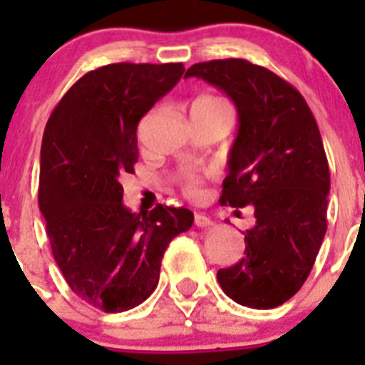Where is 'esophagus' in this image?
<instances>
[{"instance_id": "34e87169", "label": "esophagus", "mask_w": 365, "mask_h": 365, "mask_svg": "<svg viewBox=\"0 0 365 365\" xmlns=\"http://www.w3.org/2000/svg\"><path fill=\"white\" fill-rule=\"evenodd\" d=\"M193 222H195V227L197 228H208L214 225V221H212L208 215L205 214H195V217H193Z\"/></svg>"}]
</instances>
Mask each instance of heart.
<instances>
[{
	"label": "heart",
	"instance_id": "heart-1",
	"mask_svg": "<svg viewBox=\"0 0 365 365\" xmlns=\"http://www.w3.org/2000/svg\"><path fill=\"white\" fill-rule=\"evenodd\" d=\"M199 104L221 106V104H225V102H222L221 98H215V96H201V98H197L195 102H193V106H199ZM201 186H202V180L199 179V177H195V175L186 177L185 188H186V193H188V195H192V197H199L202 192Z\"/></svg>",
	"mask_w": 365,
	"mask_h": 365
}]
</instances>
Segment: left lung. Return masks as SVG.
I'll list each match as a JSON object with an SVG mask.
<instances>
[{"label":"left lung","mask_w":365,"mask_h":365,"mask_svg":"<svg viewBox=\"0 0 365 365\" xmlns=\"http://www.w3.org/2000/svg\"><path fill=\"white\" fill-rule=\"evenodd\" d=\"M190 76L219 87L237 109L219 201L256 215L245 256L219 269L217 282L245 307H278L309 278L327 230L331 177L318 124L296 87L241 58L195 63Z\"/></svg>","instance_id":"obj_1"}]
</instances>
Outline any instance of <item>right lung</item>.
Instances as JSON below:
<instances>
[{
  "instance_id": "add662e5",
  "label": "right lung",
  "mask_w": 365,
  "mask_h": 365,
  "mask_svg": "<svg viewBox=\"0 0 365 365\" xmlns=\"http://www.w3.org/2000/svg\"><path fill=\"white\" fill-rule=\"evenodd\" d=\"M182 73V63L98 67L62 96L45 125L38 202L54 261L71 291L100 311H130L150 298L164 250L192 227L188 208L130 212L118 180L138 159V122Z\"/></svg>"
}]
</instances>
